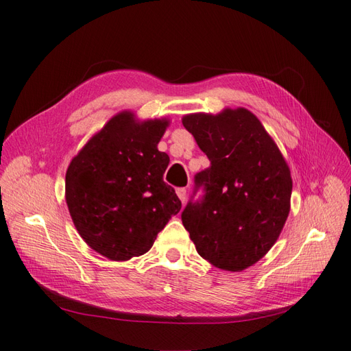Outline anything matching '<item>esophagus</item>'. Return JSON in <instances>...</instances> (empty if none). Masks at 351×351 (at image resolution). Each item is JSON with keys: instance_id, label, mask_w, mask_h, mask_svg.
<instances>
[{"instance_id": "34e87169", "label": "esophagus", "mask_w": 351, "mask_h": 351, "mask_svg": "<svg viewBox=\"0 0 351 351\" xmlns=\"http://www.w3.org/2000/svg\"><path fill=\"white\" fill-rule=\"evenodd\" d=\"M177 196L180 197V200L183 202H186V199H187V190L184 189V187H180V189H177Z\"/></svg>"}]
</instances>
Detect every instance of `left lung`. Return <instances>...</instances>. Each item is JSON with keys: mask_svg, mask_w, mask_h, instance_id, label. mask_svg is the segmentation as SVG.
I'll use <instances>...</instances> for the list:
<instances>
[{"mask_svg": "<svg viewBox=\"0 0 351 351\" xmlns=\"http://www.w3.org/2000/svg\"><path fill=\"white\" fill-rule=\"evenodd\" d=\"M183 125L210 162L195 176L183 226L197 253L214 267L246 269L274 246L289 217V165L261 121L244 108L190 114Z\"/></svg>", "mask_w": 351, "mask_h": 351, "instance_id": "obj_1", "label": "left lung"}]
</instances>
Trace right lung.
<instances>
[{
  "instance_id": "right-lung-1",
  "label": "right lung",
  "mask_w": 351,
  "mask_h": 351,
  "mask_svg": "<svg viewBox=\"0 0 351 351\" xmlns=\"http://www.w3.org/2000/svg\"><path fill=\"white\" fill-rule=\"evenodd\" d=\"M167 125L117 114L69 165L66 202L74 226L88 246L111 261L146 253L182 209L164 182L169 158L156 147Z\"/></svg>"
}]
</instances>
